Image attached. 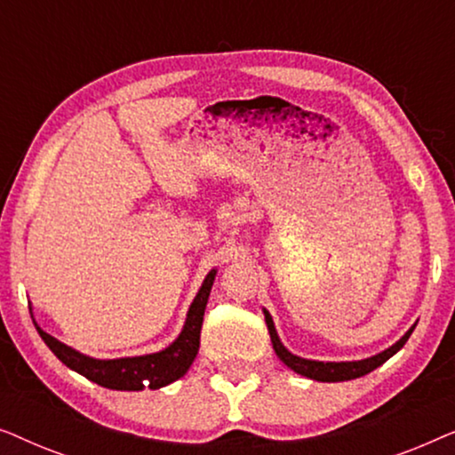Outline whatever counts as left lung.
<instances>
[{"instance_id":"8db88e82","label":"left lung","mask_w":455,"mask_h":455,"mask_svg":"<svg viewBox=\"0 0 455 455\" xmlns=\"http://www.w3.org/2000/svg\"><path fill=\"white\" fill-rule=\"evenodd\" d=\"M263 313H265L267 329H269V335H271L273 350H275L277 358L282 360L288 369L298 372V375L308 377L313 379V381H321V383H339V381H350V379L369 375L371 371H375L377 366H381L385 363V360H389L395 352L402 350L403 344H406L416 327V325L410 327L408 331L402 335V339H397L394 346L387 347V350L379 352L377 356H371L364 360H352V363H321V360H308V358H300L296 356V354H291L288 347L279 341V335L275 331V325H273L271 315L267 313V310H263Z\"/></svg>"}]
</instances>
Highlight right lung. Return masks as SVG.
I'll return each mask as SVG.
<instances>
[{
	"label": "right lung",
	"instance_id": "right-lung-1",
	"mask_svg": "<svg viewBox=\"0 0 455 455\" xmlns=\"http://www.w3.org/2000/svg\"><path fill=\"white\" fill-rule=\"evenodd\" d=\"M217 269H211L209 275L198 290L195 300H192L188 315H186V323L182 333L178 335L176 341H172L165 350L145 354V356H132V358H114V360H99L91 358L86 354H80L74 347L61 344L53 335L43 331L36 325L41 339L45 341L49 350L64 363L68 369L76 371L78 375L89 379V381L101 385L108 389L117 391H142V389H159L165 387L180 377L186 375L190 364L195 363L198 346H201V327L204 308H207V300L211 294V285L215 282ZM33 316V315H30Z\"/></svg>",
	"mask_w": 455,
	"mask_h": 455
}]
</instances>
